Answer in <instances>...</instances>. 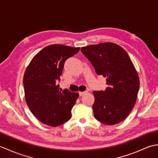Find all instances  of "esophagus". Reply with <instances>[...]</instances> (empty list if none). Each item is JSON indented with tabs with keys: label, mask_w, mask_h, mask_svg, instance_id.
Wrapping results in <instances>:
<instances>
[{
	"label": "esophagus",
	"mask_w": 158,
	"mask_h": 158,
	"mask_svg": "<svg viewBox=\"0 0 158 158\" xmlns=\"http://www.w3.org/2000/svg\"><path fill=\"white\" fill-rule=\"evenodd\" d=\"M87 92H88L87 91H84V92H79V96H82L83 95H84L85 94H86Z\"/></svg>",
	"instance_id": "esophagus-1"
}]
</instances>
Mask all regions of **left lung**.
<instances>
[{
    "mask_svg": "<svg viewBox=\"0 0 158 158\" xmlns=\"http://www.w3.org/2000/svg\"><path fill=\"white\" fill-rule=\"evenodd\" d=\"M97 75L106 77L105 91H94L95 118L107 125L122 122L135 105L140 81L127 53L113 43H103L81 48Z\"/></svg>",
    "mask_w": 158,
    "mask_h": 158,
    "instance_id": "left-lung-1",
    "label": "left lung"
}]
</instances>
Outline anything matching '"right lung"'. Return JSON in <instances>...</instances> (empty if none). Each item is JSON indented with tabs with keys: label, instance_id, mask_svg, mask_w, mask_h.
Instances as JSON below:
<instances>
[{
	"label": "right lung",
	"instance_id": "add662e5",
	"mask_svg": "<svg viewBox=\"0 0 158 158\" xmlns=\"http://www.w3.org/2000/svg\"><path fill=\"white\" fill-rule=\"evenodd\" d=\"M80 48L50 45L31 60L23 75L25 98L32 113L50 126L62 125L71 118V110L78 93L59 89L66 60L79 52ZM62 90V89H61Z\"/></svg>",
	"mask_w": 158,
	"mask_h": 158
}]
</instances>
